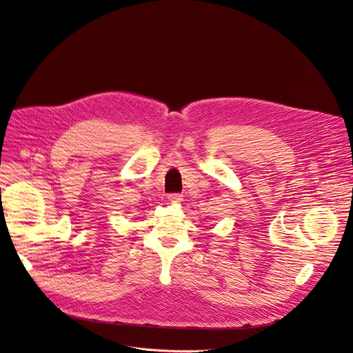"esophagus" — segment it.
Here are the masks:
<instances>
[{
    "mask_svg": "<svg viewBox=\"0 0 353 353\" xmlns=\"http://www.w3.org/2000/svg\"><path fill=\"white\" fill-rule=\"evenodd\" d=\"M182 194H179V193H172V194H168V201H172V203H179V201H182Z\"/></svg>",
    "mask_w": 353,
    "mask_h": 353,
    "instance_id": "34e87169",
    "label": "esophagus"
}]
</instances>
